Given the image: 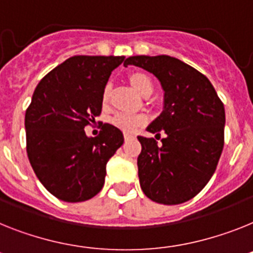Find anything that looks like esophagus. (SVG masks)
I'll use <instances>...</instances> for the list:
<instances>
[{"label":"esophagus","mask_w":253,"mask_h":253,"mask_svg":"<svg viewBox=\"0 0 253 253\" xmlns=\"http://www.w3.org/2000/svg\"><path fill=\"white\" fill-rule=\"evenodd\" d=\"M123 136H125V140H128V139H131V137H133L131 133H125Z\"/></svg>","instance_id":"34e87169"}]
</instances>
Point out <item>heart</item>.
<instances>
[{
    "instance_id": "1",
    "label": "heart",
    "mask_w": 253,
    "mask_h": 253,
    "mask_svg": "<svg viewBox=\"0 0 253 253\" xmlns=\"http://www.w3.org/2000/svg\"><path fill=\"white\" fill-rule=\"evenodd\" d=\"M127 81L132 86V88L141 96H149L153 91V81L152 78L141 71H133L127 74ZM110 90L109 86H105L101 95V104L103 107H108L109 104ZM112 125L120 128L123 132H132L135 128L141 126L144 123V118L141 116H128V114H116L112 118Z\"/></svg>"
}]
</instances>
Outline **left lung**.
Segmentation results:
<instances>
[{
  "instance_id": "obj_1",
  "label": "left lung",
  "mask_w": 253,
  "mask_h": 253,
  "mask_svg": "<svg viewBox=\"0 0 253 253\" xmlns=\"http://www.w3.org/2000/svg\"><path fill=\"white\" fill-rule=\"evenodd\" d=\"M150 72L165 91V107L146 130L167 136H137L140 186L149 199L180 205L194 198L215 173L224 148L225 109L205 74L176 58L131 56L123 63Z\"/></svg>"
}]
</instances>
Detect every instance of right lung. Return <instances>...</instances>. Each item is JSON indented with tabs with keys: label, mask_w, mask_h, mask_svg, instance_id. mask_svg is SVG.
<instances>
[{
	"label": "right lung",
	"mask_w": 253,
	"mask_h": 253,
	"mask_svg": "<svg viewBox=\"0 0 253 253\" xmlns=\"http://www.w3.org/2000/svg\"><path fill=\"white\" fill-rule=\"evenodd\" d=\"M125 56L67 59L37 84L25 112L27 154L38 180L64 202H84L100 192L107 162L123 144L121 130L101 123L88 137L84 127L101 113V95Z\"/></svg>",
	"instance_id": "1"
}]
</instances>
